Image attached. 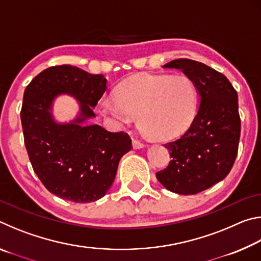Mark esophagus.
<instances>
[{"label": "esophagus", "mask_w": 261, "mask_h": 261, "mask_svg": "<svg viewBox=\"0 0 261 261\" xmlns=\"http://www.w3.org/2000/svg\"><path fill=\"white\" fill-rule=\"evenodd\" d=\"M132 145H134V148L135 149H138V148H143L145 146V144L143 143V141H140L138 139H134V141H132Z\"/></svg>", "instance_id": "34e87169"}]
</instances>
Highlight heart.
<instances>
[{
    "mask_svg": "<svg viewBox=\"0 0 261 261\" xmlns=\"http://www.w3.org/2000/svg\"><path fill=\"white\" fill-rule=\"evenodd\" d=\"M198 107V91L187 76H145L117 88L101 102L106 114L127 124L138 118L145 137L170 140L191 125Z\"/></svg>",
    "mask_w": 261,
    "mask_h": 261,
    "instance_id": "b5f03b06",
    "label": "heart"
}]
</instances>
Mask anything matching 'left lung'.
Listing matches in <instances>:
<instances>
[{
	"mask_svg": "<svg viewBox=\"0 0 261 261\" xmlns=\"http://www.w3.org/2000/svg\"><path fill=\"white\" fill-rule=\"evenodd\" d=\"M163 68L182 70L196 85L200 103L189 129L165 144L171 160L156 178L171 192L196 194L226 178L236 160L241 137L237 92L224 74L200 62L178 59Z\"/></svg>",
	"mask_w": 261,
	"mask_h": 261,
	"instance_id": "obj_1",
	"label": "left lung"
}]
</instances>
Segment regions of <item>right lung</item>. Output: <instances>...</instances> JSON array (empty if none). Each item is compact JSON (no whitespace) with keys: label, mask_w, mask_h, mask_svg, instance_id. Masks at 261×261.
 Returning <instances> with one entry per match:
<instances>
[{"label":"right lung","mask_w":261,"mask_h":261,"mask_svg":"<svg viewBox=\"0 0 261 261\" xmlns=\"http://www.w3.org/2000/svg\"><path fill=\"white\" fill-rule=\"evenodd\" d=\"M106 78L72 65L43 70L25 88L20 110L24 143L31 165L48 191L65 200L91 202L102 198L116 176L118 162L132 148L124 131L110 132L98 124L82 125L94 117ZM70 93L81 115L69 125H57L49 109L56 95Z\"/></svg>","instance_id":"1"}]
</instances>
